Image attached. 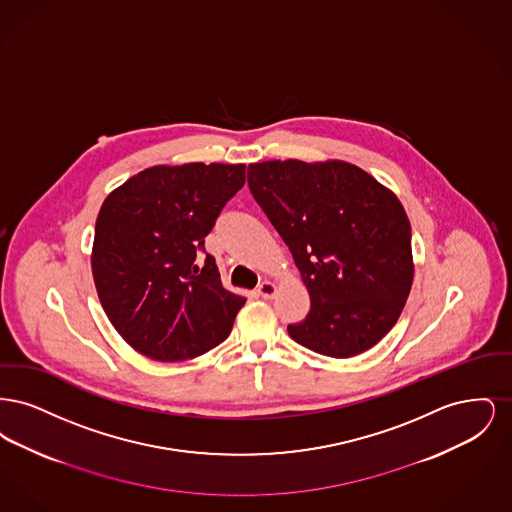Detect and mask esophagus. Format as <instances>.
Instances as JSON below:
<instances>
[{"mask_svg": "<svg viewBox=\"0 0 512 512\" xmlns=\"http://www.w3.org/2000/svg\"><path fill=\"white\" fill-rule=\"evenodd\" d=\"M278 292V286L274 284V282H270V280H265L263 284H259V288H257V293L261 295V297H265V299H272L274 295Z\"/></svg>", "mask_w": 512, "mask_h": 512, "instance_id": "obj_1", "label": "esophagus"}]
</instances>
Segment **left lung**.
<instances>
[{
	"label": "left lung",
	"instance_id": "1",
	"mask_svg": "<svg viewBox=\"0 0 512 512\" xmlns=\"http://www.w3.org/2000/svg\"><path fill=\"white\" fill-rule=\"evenodd\" d=\"M247 184L311 297L309 315L288 326L292 340L334 359L374 347L413 286L411 222L399 197L340 159L251 163Z\"/></svg>",
	"mask_w": 512,
	"mask_h": 512
}]
</instances>
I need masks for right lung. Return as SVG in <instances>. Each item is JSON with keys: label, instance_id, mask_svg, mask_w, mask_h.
I'll return each instance as SVG.
<instances>
[{"label": "right lung", "instance_id": "add662e5", "mask_svg": "<svg viewBox=\"0 0 512 512\" xmlns=\"http://www.w3.org/2000/svg\"><path fill=\"white\" fill-rule=\"evenodd\" d=\"M245 165H155L105 197L92 245L101 307L134 351L161 363L195 359L226 340L244 295L228 292L197 249Z\"/></svg>", "mask_w": 512, "mask_h": 512}]
</instances>
